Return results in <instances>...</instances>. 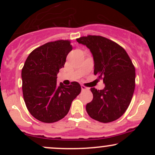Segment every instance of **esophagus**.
Wrapping results in <instances>:
<instances>
[{"instance_id":"obj_1","label":"esophagus","mask_w":155,"mask_h":155,"mask_svg":"<svg viewBox=\"0 0 155 155\" xmlns=\"http://www.w3.org/2000/svg\"><path fill=\"white\" fill-rule=\"evenodd\" d=\"M81 90H82V91H84V90H89V88L87 87H85L84 85H81Z\"/></svg>"}]
</instances>
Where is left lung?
<instances>
[{"label": "left lung", "mask_w": 155, "mask_h": 155, "mask_svg": "<svg viewBox=\"0 0 155 155\" xmlns=\"http://www.w3.org/2000/svg\"><path fill=\"white\" fill-rule=\"evenodd\" d=\"M76 41L90 49L94 74L105 84L104 90L90 89L93 99L87 104V112L100 122L117 120L128 108L134 92L136 70L130 58L118 44L101 35L82 36Z\"/></svg>", "instance_id": "left-lung-1"}]
</instances>
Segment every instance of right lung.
Returning a JSON list of instances; mask_svg holds the SVG:
<instances>
[{
	"label": "right lung",
	"mask_w": 155,
	"mask_h": 155,
	"mask_svg": "<svg viewBox=\"0 0 155 155\" xmlns=\"http://www.w3.org/2000/svg\"><path fill=\"white\" fill-rule=\"evenodd\" d=\"M69 40H58L34 49L22 69V93L27 108L36 120L45 123L66 116L72 101L81 92L80 84H57V74L72 50Z\"/></svg>",
	"instance_id": "1"
}]
</instances>
